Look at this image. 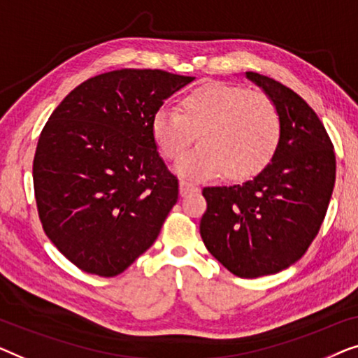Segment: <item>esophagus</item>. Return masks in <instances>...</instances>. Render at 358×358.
<instances>
[{
  "instance_id": "esophagus-1",
  "label": "esophagus",
  "mask_w": 358,
  "mask_h": 358,
  "mask_svg": "<svg viewBox=\"0 0 358 358\" xmlns=\"http://www.w3.org/2000/svg\"><path fill=\"white\" fill-rule=\"evenodd\" d=\"M198 191H199V188L196 185L188 183V181H185V180L180 181V194L181 196H188L191 193H198Z\"/></svg>"
}]
</instances>
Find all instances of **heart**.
<instances>
[{
  "label": "heart",
  "instance_id": "obj_1",
  "mask_svg": "<svg viewBox=\"0 0 358 358\" xmlns=\"http://www.w3.org/2000/svg\"><path fill=\"white\" fill-rule=\"evenodd\" d=\"M150 131L159 152L172 162L188 150L196 136L199 148L177 165L183 178L206 180L222 172L229 180H246L273 157L280 117L269 95L209 83L185 94L178 100V112L157 110Z\"/></svg>",
  "mask_w": 358,
  "mask_h": 358
}]
</instances>
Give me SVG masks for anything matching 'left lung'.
<instances>
[{
	"label": "left lung",
	"mask_w": 358,
	"mask_h": 358,
	"mask_svg": "<svg viewBox=\"0 0 358 358\" xmlns=\"http://www.w3.org/2000/svg\"><path fill=\"white\" fill-rule=\"evenodd\" d=\"M279 110L273 159L243 185L204 188L199 234L209 253L245 279L296 263L318 235L336 181L334 145L313 108L284 84L246 73Z\"/></svg>",
	"instance_id": "1"
}]
</instances>
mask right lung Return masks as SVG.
<instances>
[{"label": "right lung", "instance_id": "obj_1", "mask_svg": "<svg viewBox=\"0 0 358 358\" xmlns=\"http://www.w3.org/2000/svg\"><path fill=\"white\" fill-rule=\"evenodd\" d=\"M194 78L117 69L79 84L55 108L34 157L38 217L80 271L113 278L149 250L178 199L150 122Z\"/></svg>", "mask_w": 358, "mask_h": 358}]
</instances>
